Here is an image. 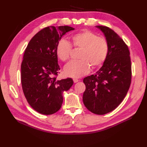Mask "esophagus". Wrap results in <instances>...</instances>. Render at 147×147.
<instances>
[{
	"instance_id": "esophagus-1",
	"label": "esophagus",
	"mask_w": 147,
	"mask_h": 147,
	"mask_svg": "<svg viewBox=\"0 0 147 147\" xmlns=\"http://www.w3.org/2000/svg\"><path fill=\"white\" fill-rule=\"evenodd\" d=\"M73 82H74V83H77V82H79V80H78L76 78H74L73 79Z\"/></svg>"
}]
</instances>
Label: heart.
I'll return each mask as SVG.
<instances>
[{"label":"heart","mask_w":147,"mask_h":147,"mask_svg":"<svg viewBox=\"0 0 147 147\" xmlns=\"http://www.w3.org/2000/svg\"><path fill=\"white\" fill-rule=\"evenodd\" d=\"M72 44L75 48L81 49L78 61H71L65 65L64 73L67 76L80 78L87 73L92 67H97L104 63L109 53L107 40L98 37L88 30L75 33L71 36ZM72 47L65 39H61L56 46V54L62 61L70 57Z\"/></svg>","instance_id":"1"}]
</instances>
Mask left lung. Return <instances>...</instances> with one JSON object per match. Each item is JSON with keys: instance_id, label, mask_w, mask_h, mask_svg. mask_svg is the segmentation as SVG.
I'll list each match as a JSON object with an SVG mask.
<instances>
[{"instance_id": "left-lung-1", "label": "left lung", "mask_w": 147, "mask_h": 147, "mask_svg": "<svg viewBox=\"0 0 147 147\" xmlns=\"http://www.w3.org/2000/svg\"><path fill=\"white\" fill-rule=\"evenodd\" d=\"M109 44L107 57L100 69L83 79L86 86L83 102L92 113L104 115L116 108L125 97L131 80L128 47L121 37L107 26H96Z\"/></svg>"}]
</instances>
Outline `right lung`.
<instances>
[{"mask_svg":"<svg viewBox=\"0 0 147 147\" xmlns=\"http://www.w3.org/2000/svg\"><path fill=\"white\" fill-rule=\"evenodd\" d=\"M74 30L68 26L45 28L31 39L24 51L21 66L22 88L28 104L40 114L57 112L64 92L73 84L70 78L59 80L55 76L60 70L56 46L65 33Z\"/></svg>","mask_w":147,"mask_h":147,"instance_id":"obj_1","label":"right lung"}]
</instances>
